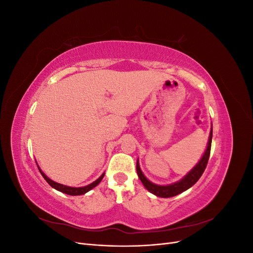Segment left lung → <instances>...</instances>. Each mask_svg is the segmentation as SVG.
I'll list each match as a JSON object with an SVG mask.
<instances>
[{
	"instance_id": "1",
	"label": "left lung",
	"mask_w": 253,
	"mask_h": 253,
	"mask_svg": "<svg viewBox=\"0 0 253 253\" xmlns=\"http://www.w3.org/2000/svg\"><path fill=\"white\" fill-rule=\"evenodd\" d=\"M211 142H212V127H211V132H210V136H209L208 145H207V149H206L204 155L201 158L200 162H198V164L185 176V177L181 178L179 181L171 183V185L160 186V185H156V183L151 182L143 175L142 171L140 170L138 160H137V164H136L137 174H138V177L140 178L141 182L143 183L144 188L147 189L149 192L153 193L156 196L167 198V197H172V196H175V195H178L181 192H183V191H186L189 188L192 187L194 183L201 178V176L203 175V173L206 169L207 164H208L209 156H210V151H211Z\"/></svg>"
}]
</instances>
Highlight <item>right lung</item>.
Masks as SVG:
<instances>
[{
	"label": "right lung",
	"mask_w": 253,
	"mask_h": 253,
	"mask_svg": "<svg viewBox=\"0 0 253 253\" xmlns=\"http://www.w3.org/2000/svg\"><path fill=\"white\" fill-rule=\"evenodd\" d=\"M38 168H39V166H38ZM39 171H40V173L42 174V176L44 177V179L48 182V185H49L50 187H52L53 189H56V190L60 191V192H63V193L68 194V195H74V196H75V195H82V194H85L86 192H88L89 190H91L93 188H95V187L98 185V183L102 180L103 176H104V173H103V174H102V175L100 176V177H99L98 179H96L94 182L89 183V185H87V186H85V187L74 188V187L64 186V185H62V183H58V182H56V181L51 180L50 178H48L47 176L45 175V174L41 171L40 168H39Z\"/></svg>",
	"instance_id": "1"
}]
</instances>
